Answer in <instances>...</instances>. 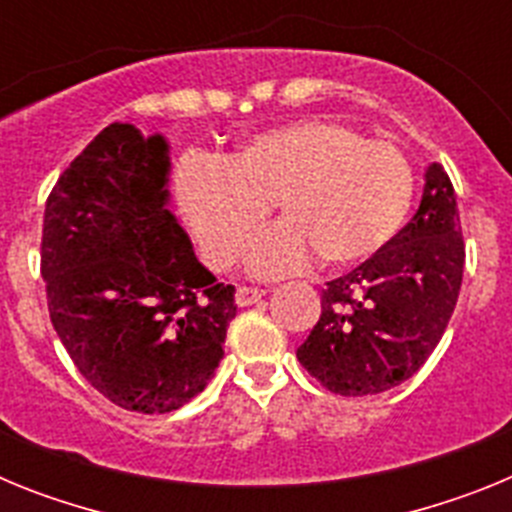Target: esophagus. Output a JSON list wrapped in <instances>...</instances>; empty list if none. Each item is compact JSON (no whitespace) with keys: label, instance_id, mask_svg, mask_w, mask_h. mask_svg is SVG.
Listing matches in <instances>:
<instances>
[{"label":"esophagus","instance_id":"obj_1","mask_svg":"<svg viewBox=\"0 0 512 512\" xmlns=\"http://www.w3.org/2000/svg\"><path fill=\"white\" fill-rule=\"evenodd\" d=\"M264 297V289L259 287H238L235 292V305L238 307H248V305H256V302Z\"/></svg>","mask_w":512,"mask_h":512}]
</instances>
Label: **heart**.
<instances>
[{
  "instance_id": "obj_1",
  "label": "heart",
  "mask_w": 512,
  "mask_h": 512,
  "mask_svg": "<svg viewBox=\"0 0 512 512\" xmlns=\"http://www.w3.org/2000/svg\"><path fill=\"white\" fill-rule=\"evenodd\" d=\"M184 225L205 259L228 269L277 202L284 223L248 253L256 274L277 277L318 259L343 269L390 246L415 194L410 158L351 125L302 120L246 140L233 156H187L171 179Z\"/></svg>"
}]
</instances>
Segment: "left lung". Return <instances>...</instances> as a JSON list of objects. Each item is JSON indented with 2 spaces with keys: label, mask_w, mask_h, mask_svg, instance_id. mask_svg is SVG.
I'll return each instance as SVG.
<instances>
[{
  "label": "left lung",
  "mask_w": 512,
  "mask_h": 512,
  "mask_svg": "<svg viewBox=\"0 0 512 512\" xmlns=\"http://www.w3.org/2000/svg\"><path fill=\"white\" fill-rule=\"evenodd\" d=\"M464 274L456 194L441 164L425 171L418 212L390 246L320 295L297 359L325 390L379 395L413 377L449 325Z\"/></svg>",
  "instance_id": "8db88e82"
}]
</instances>
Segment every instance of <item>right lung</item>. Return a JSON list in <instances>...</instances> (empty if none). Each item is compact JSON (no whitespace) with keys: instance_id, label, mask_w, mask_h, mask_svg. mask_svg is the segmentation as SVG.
<instances>
[{"instance_id":"add662e5","label":"right lung","mask_w":512,"mask_h":512,"mask_svg":"<svg viewBox=\"0 0 512 512\" xmlns=\"http://www.w3.org/2000/svg\"><path fill=\"white\" fill-rule=\"evenodd\" d=\"M169 143L112 122L48 194L40 274L58 338L94 390L171 413L223 359L235 287L197 261L166 210Z\"/></svg>"}]
</instances>
